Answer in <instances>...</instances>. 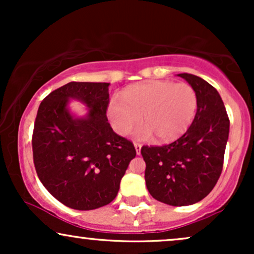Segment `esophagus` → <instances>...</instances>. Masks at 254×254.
Listing matches in <instances>:
<instances>
[{
    "instance_id": "34e87169",
    "label": "esophagus",
    "mask_w": 254,
    "mask_h": 254,
    "mask_svg": "<svg viewBox=\"0 0 254 254\" xmlns=\"http://www.w3.org/2000/svg\"><path fill=\"white\" fill-rule=\"evenodd\" d=\"M133 145H135V149H136V154L137 155H139V154H141V149H142V144H139V143H133Z\"/></svg>"
}]
</instances>
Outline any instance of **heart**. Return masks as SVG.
Masks as SVG:
<instances>
[{"mask_svg": "<svg viewBox=\"0 0 254 254\" xmlns=\"http://www.w3.org/2000/svg\"><path fill=\"white\" fill-rule=\"evenodd\" d=\"M122 99H112L107 107L111 124L119 135H127L141 121L138 138L156 136L171 142L186 132L197 111V94L189 83L149 81L123 90Z\"/></svg>", "mask_w": 254, "mask_h": 254, "instance_id": "heart-1", "label": "heart"}]
</instances>
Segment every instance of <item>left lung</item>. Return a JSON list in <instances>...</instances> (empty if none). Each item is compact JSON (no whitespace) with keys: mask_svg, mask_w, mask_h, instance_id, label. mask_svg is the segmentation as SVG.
<instances>
[{"mask_svg":"<svg viewBox=\"0 0 254 254\" xmlns=\"http://www.w3.org/2000/svg\"><path fill=\"white\" fill-rule=\"evenodd\" d=\"M197 94V112L184 135L161 147H142L145 185L159 202L185 206L210 193L221 176L229 136V119L222 98L196 75L178 74Z\"/></svg>","mask_w":254,"mask_h":254,"instance_id":"left-lung-1","label":"left lung"}]
</instances>
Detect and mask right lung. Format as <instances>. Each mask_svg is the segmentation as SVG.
I'll list each match as a JSON object with an SVG mask.
<instances>
[{"label":"right lung","mask_w":254,"mask_h":254,"mask_svg":"<svg viewBox=\"0 0 254 254\" xmlns=\"http://www.w3.org/2000/svg\"><path fill=\"white\" fill-rule=\"evenodd\" d=\"M107 82H69L51 92L38 109L32 148L38 178L64 205L93 210L117 196L136 156L133 144L112 130L106 117ZM80 101L87 112L70 110Z\"/></svg>","instance_id":"add662e5"}]
</instances>
